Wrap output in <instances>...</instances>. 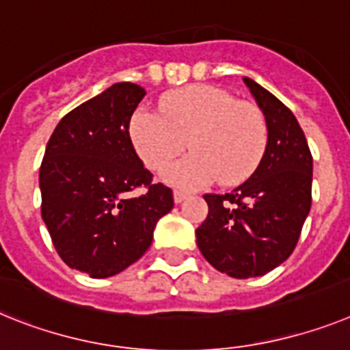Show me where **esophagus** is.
I'll return each mask as SVG.
<instances>
[{
    "label": "esophagus",
    "mask_w": 350,
    "mask_h": 350,
    "mask_svg": "<svg viewBox=\"0 0 350 350\" xmlns=\"http://www.w3.org/2000/svg\"><path fill=\"white\" fill-rule=\"evenodd\" d=\"M187 198H189V193L183 192V190H176V192H174V202H176V204L183 202Z\"/></svg>",
    "instance_id": "esophagus-1"
}]
</instances>
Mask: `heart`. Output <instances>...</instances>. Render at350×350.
<instances>
[{
	"label": "heart",
	"mask_w": 350,
	"mask_h": 350,
	"mask_svg": "<svg viewBox=\"0 0 350 350\" xmlns=\"http://www.w3.org/2000/svg\"><path fill=\"white\" fill-rule=\"evenodd\" d=\"M161 113L139 108L130 137L149 169H163L189 142L190 154L163 170L181 189H202L217 178L239 185L258 169L267 148V120L252 103L213 85H189L161 99Z\"/></svg>",
	"instance_id": "b5f03b06"
}]
</instances>
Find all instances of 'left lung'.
I'll list each match as a JSON object with an SVG mask.
<instances>
[{
  "mask_svg": "<svg viewBox=\"0 0 350 350\" xmlns=\"http://www.w3.org/2000/svg\"><path fill=\"white\" fill-rule=\"evenodd\" d=\"M267 120V148L258 169L230 193H206L198 247L219 272L258 278L290 256L311 208L313 158L297 119L274 94L243 78Z\"/></svg>",
  "mask_w": 350,
  "mask_h": 350,
  "instance_id": "1",
  "label": "left lung"
}]
</instances>
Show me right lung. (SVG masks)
I'll list each match as a JSON object with an SVG mask.
<instances>
[{"instance_id": "add662e5", "label": "right lung", "mask_w": 350, "mask_h": 350, "mask_svg": "<svg viewBox=\"0 0 350 350\" xmlns=\"http://www.w3.org/2000/svg\"><path fill=\"white\" fill-rule=\"evenodd\" d=\"M144 96L130 81L111 85L70 110L44 152L42 220L62 260L90 278L116 275L142 258L174 206L172 190L152 183L130 139Z\"/></svg>"}]
</instances>
